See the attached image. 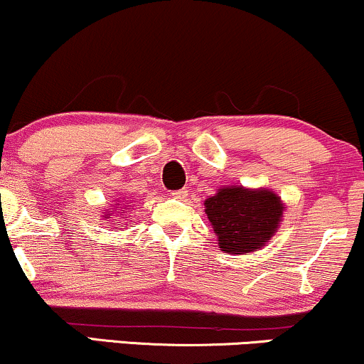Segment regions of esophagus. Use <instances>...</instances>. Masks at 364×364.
Masks as SVG:
<instances>
[{"mask_svg":"<svg viewBox=\"0 0 364 364\" xmlns=\"http://www.w3.org/2000/svg\"><path fill=\"white\" fill-rule=\"evenodd\" d=\"M171 198H176V200H185L188 196L186 190H176V191H171L169 193Z\"/></svg>","mask_w":364,"mask_h":364,"instance_id":"1","label":"esophagus"}]
</instances>
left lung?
<instances>
[{"mask_svg": "<svg viewBox=\"0 0 364 364\" xmlns=\"http://www.w3.org/2000/svg\"><path fill=\"white\" fill-rule=\"evenodd\" d=\"M284 205L273 191L242 186L220 188L205 200V213L218 239V247L230 254L261 249L282 222Z\"/></svg>", "mask_w": 364, "mask_h": 364, "instance_id": "obj_1", "label": "left lung"}]
</instances>
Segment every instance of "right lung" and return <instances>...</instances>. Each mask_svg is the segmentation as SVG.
<instances>
[{
    "label": "right lung",
    "instance_id": "add662e5",
    "mask_svg": "<svg viewBox=\"0 0 364 364\" xmlns=\"http://www.w3.org/2000/svg\"><path fill=\"white\" fill-rule=\"evenodd\" d=\"M124 212H125V210H122L120 213H124ZM108 215H110V213H105V218H112V217H108ZM118 225H120V222H118Z\"/></svg>",
    "mask_w": 364,
    "mask_h": 364
}]
</instances>
